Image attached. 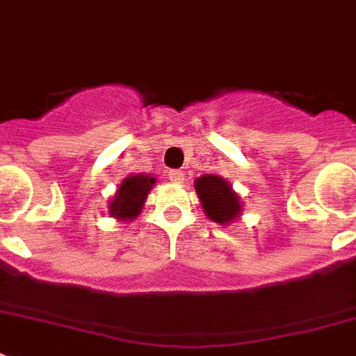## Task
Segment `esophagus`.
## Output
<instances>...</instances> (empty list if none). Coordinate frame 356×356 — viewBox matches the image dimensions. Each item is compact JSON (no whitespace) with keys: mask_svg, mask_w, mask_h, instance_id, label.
Returning a JSON list of instances; mask_svg holds the SVG:
<instances>
[{"mask_svg":"<svg viewBox=\"0 0 356 356\" xmlns=\"http://www.w3.org/2000/svg\"><path fill=\"white\" fill-rule=\"evenodd\" d=\"M168 179H170L172 183H183L184 173L179 172V170H170V172H168Z\"/></svg>","mask_w":356,"mask_h":356,"instance_id":"34e87169","label":"esophagus"}]
</instances>
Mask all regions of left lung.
<instances>
[{"label": "left lung", "mask_w": 356, "mask_h": 356, "mask_svg": "<svg viewBox=\"0 0 356 356\" xmlns=\"http://www.w3.org/2000/svg\"><path fill=\"white\" fill-rule=\"evenodd\" d=\"M194 186L203 212L209 220L220 225H229L240 218L243 211L242 201L227 179H223L222 175H214V173H207L195 179Z\"/></svg>", "instance_id": "8db88e82"}]
</instances>
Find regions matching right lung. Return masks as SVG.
Listing matches in <instances>:
<instances>
[{"mask_svg": "<svg viewBox=\"0 0 356 356\" xmlns=\"http://www.w3.org/2000/svg\"><path fill=\"white\" fill-rule=\"evenodd\" d=\"M156 179L149 173H131L120 183L116 194L108 201V216L118 222H133L138 218L147 200V194L155 186Z\"/></svg>", "mask_w": 356, "mask_h": 356, "instance_id": "add662e5", "label": "right lung"}]
</instances>
